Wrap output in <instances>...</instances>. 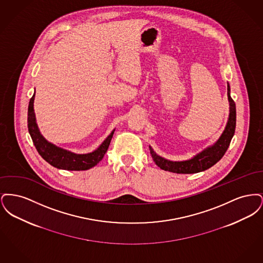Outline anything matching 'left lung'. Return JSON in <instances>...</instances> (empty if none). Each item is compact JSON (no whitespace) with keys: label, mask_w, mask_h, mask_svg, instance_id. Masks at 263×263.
Instances as JSON below:
<instances>
[{"label":"left lung","mask_w":263,"mask_h":263,"mask_svg":"<svg viewBox=\"0 0 263 263\" xmlns=\"http://www.w3.org/2000/svg\"><path fill=\"white\" fill-rule=\"evenodd\" d=\"M228 100L230 105L228 122L223 133L213 145L201 151L200 153L185 161H170L167 159H164L163 157L159 156L153 150V148L149 146L152 158L156 164L163 171L175 174H196L204 172L210 168L215 163H218L225 155L226 151L228 150L236 129V104L231 98V88L229 83Z\"/></svg>","instance_id":"8db88e82"}]
</instances>
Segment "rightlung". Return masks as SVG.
<instances>
[{"instance_id": "1", "label": "right lung", "mask_w": 263, "mask_h": 263, "mask_svg": "<svg viewBox=\"0 0 263 263\" xmlns=\"http://www.w3.org/2000/svg\"><path fill=\"white\" fill-rule=\"evenodd\" d=\"M33 103L34 95L30 99L28 104V132L39 155L47 163H50L54 167L66 171H87L100 163L109 147L115 129L112 130V132L101 143V145H100V147L97 150L88 154H76L71 151L65 150L52 144L42 136L36 123Z\"/></svg>"}]
</instances>
